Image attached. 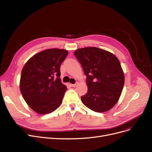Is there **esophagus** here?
Returning a JSON list of instances; mask_svg holds the SVG:
<instances>
[{"instance_id": "1", "label": "esophagus", "mask_w": 152, "mask_h": 152, "mask_svg": "<svg viewBox=\"0 0 152 152\" xmlns=\"http://www.w3.org/2000/svg\"><path fill=\"white\" fill-rule=\"evenodd\" d=\"M77 83H76L75 84H70V86L71 87H76L77 86Z\"/></svg>"}]
</instances>
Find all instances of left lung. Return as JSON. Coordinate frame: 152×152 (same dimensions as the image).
<instances>
[{"mask_svg": "<svg viewBox=\"0 0 152 152\" xmlns=\"http://www.w3.org/2000/svg\"><path fill=\"white\" fill-rule=\"evenodd\" d=\"M74 55L87 77L88 92L81 96L83 103L97 113L113 108L121 95L125 81L118 58L96 47L77 49Z\"/></svg>", "mask_w": 152, "mask_h": 152, "instance_id": "obj_1", "label": "left lung"}]
</instances>
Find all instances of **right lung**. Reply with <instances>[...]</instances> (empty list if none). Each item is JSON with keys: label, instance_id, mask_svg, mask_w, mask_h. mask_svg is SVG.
Listing matches in <instances>:
<instances>
[{"label": "right lung", "instance_id": "1", "mask_svg": "<svg viewBox=\"0 0 152 152\" xmlns=\"http://www.w3.org/2000/svg\"><path fill=\"white\" fill-rule=\"evenodd\" d=\"M68 55L63 49H48L24 65L20 89L25 102L37 113H51L61 104L67 88L61 82L60 66Z\"/></svg>", "mask_w": 152, "mask_h": 152}]
</instances>
